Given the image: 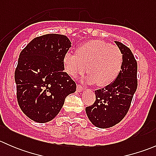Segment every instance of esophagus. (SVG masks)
I'll return each mask as SVG.
<instances>
[{
  "label": "esophagus",
  "mask_w": 156,
  "mask_h": 156,
  "mask_svg": "<svg viewBox=\"0 0 156 156\" xmlns=\"http://www.w3.org/2000/svg\"><path fill=\"white\" fill-rule=\"evenodd\" d=\"M77 91H78V92H81V91L83 90V87H81V85H79V84H78V85H77Z\"/></svg>",
  "instance_id": "1"
}]
</instances>
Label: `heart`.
Returning a JSON list of instances; mask_svg holds the SVG:
<instances>
[{"label":"heart","instance_id":"heart-1","mask_svg":"<svg viewBox=\"0 0 156 156\" xmlns=\"http://www.w3.org/2000/svg\"><path fill=\"white\" fill-rule=\"evenodd\" d=\"M123 54L115 45L101 40L86 42L77 50V54L66 53L63 57L64 70L72 77L90 73L88 84L105 87L112 83L121 72Z\"/></svg>","mask_w":156,"mask_h":156}]
</instances>
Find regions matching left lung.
Returning <instances> with one entry per match:
<instances>
[{
    "label": "left lung",
    "mask_w": 156,
    "mask_h": 156,
    "mask_svg": "<svg viewBox=\"0 0 156 156\" xmlns=\"http://www.w3.org/2000/svg\"><path fill=\"white\" fill-rule=\"evenodd\" d=\"M115 43L123 54L120 73L112 83L95 91L96 101L85 108L91 123L100 128L114 126L124 119L137 87V63L131 50L121 42Z\"/></svg>",
    "instance_id": "left-lung-1"
}]
</instances>
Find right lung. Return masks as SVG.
Wrapping results in <instances>:
<instances>
[{
	"mask_svg": "<svg viewBox=\"0 0 156 156\" xmlns=\"http://www.w3.org/2000/svg\"><path fill=\"white\" fill-rule=\"evenodd\" d=\"M66 36L48 34L33 39L21 51L15 71L19 106L38 123L54 119L76 84L64 72L63 57L72 46Z\"/></svg>",
	"mask_w": 156,
	"mask_h": 156,
	"instance_id": "right-lung-1",
	"label": "right lung"
}]
</instances>
